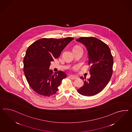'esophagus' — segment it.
I'll list each match as a JSON object with an SVG mask.
<instances>
[{
  "label": "esophagus",
  "instance_id": "34e87169",
  "mask_svg": "<svg viewBox=\"0 0 132 132\" xmlns=\"http://www.w3.org/2000/svg\"><path fill=\"white\" fill-rule=\"evenodd\" d=\"M69 77L70 78V79H72V80H74V79H75L77 78V77L76 76H75V75H70L69 76Z\"/></svg>",
  "mask_w": 132,
  "mask_h": 132
}]
</instances>
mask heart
<instances>
[{
    "mask_svg": "<svg viewBox=\"0 0 132 132\" xmlns=\"http://www.w3.org/2000/svg\"><path fill=\"white\" fill-rule=\"evenodd\" d=\"M78 47H79V46H75V48H78Z\"/></svg>",
    "mask_w": 132,
    "mask_h": 132,
    "instance_id": "1",
    "label": "heart"
}]
</instances>
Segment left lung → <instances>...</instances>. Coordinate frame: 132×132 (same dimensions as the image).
Instances as JSON below:
<instances>
[{"instance_id":"1","label":"left lung","mask_w":132,"mask_h":132,"mask_svg":"<svg viewBox=\"0 0 132 132\" xmlns=\"http://www.w3.org/2000/svg\"><path fill=\"white\" fill-rule=\"evenodd\" d=\"M85 46L88 54L90 78L84 81V85L77 89L80 94L92 96L100 92L111 79L113 64V57L107 44L93 37H82L76 40ZM80 78L84 80L83 77Z\"/></svg>"}]
</instances>
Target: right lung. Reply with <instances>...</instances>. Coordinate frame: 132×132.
Segmentation results:
<instances>
[{
	"mask_svg": "<svg viewBox=\"0 0 132 132\" xmlns=\"http://www.w3.org/2000/svg\"><path fill=\"white\" fill-rule=\"evenodd\" d=\"M73 37L42 38L29 46L23 59V71L29 86L36 93L50 96L56 94L63 79V71L53 72L50 62L60 56L61 53Z\"/></svg>",
	"mask_w": 132,
	"mask_h": 132,
	"instance_id": "add662e5",
	"label": "right lung"
}]
</instances>
